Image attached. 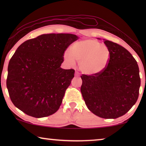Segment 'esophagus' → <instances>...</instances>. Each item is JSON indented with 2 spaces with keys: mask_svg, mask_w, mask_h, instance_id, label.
Wrapping results in <instances>:
<instances>
[{
  "mask_svg": "<svg viewBox=\"0 0 146 146\" xmlns=\"http://www.w3.org/2000/svg\"><path fill=\"white\" fill-rule=\"evenodd\" d=\"M79 73H78V72H76L75 73V76H76V77H79Z\"/></svg>",
  "mask_w": 146,
  "mask_h": 146,
  "instance_id": "obj_1",
  "label": "esophagus"
}]
</instances>
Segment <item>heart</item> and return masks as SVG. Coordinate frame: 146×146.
Returning a JSON list of instances; mask_svg holds the SVG:
<instances>
[{"instance_id":"b5f03b06","label":"heart","mask_w":146,"mask_h":146,"mask_svg":"<svg viewBox=\"0 0 146 146\" xmlns=\"http://www.w3.org/2000/svg\"><path fill=\"white\" fill-rule=\"evenodd\" d=\"M64 58L70 65L75 60L79 62V69L87 75H95L106 68L110 58V52L107 47L95 40H83L76 42L66 50Z\"/></svg>"}]
</instances>
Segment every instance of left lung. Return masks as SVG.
I'll use <instances>...</instances> for the list:
<instances>
[{
    "label": "left lung",
    "mask_w": 146,
    "mask_h": 146,
    "mask_svg": "<svg viewBox=\"0 0 146 146\" xmlns=\"http://www.w3.org/2000/svg\"><path fill=\"white\" fill-rule=\"evenodd\" d=\"M110 52L106 68L95 75H82L80 91L88 108L98 117L117 118L137 101L140 78L135 58L117 43L105 40Z\"/></svg>",
    "instance_id": "left-lung-1"
}]
</instances>
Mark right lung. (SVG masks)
<instances>
[{"label":"right lung","mask_w":146,"mask_h":146,"mask_svg":"<svg viewBox=\"0 0 146 146\" xmlns=\"http://www.w3.org/2000/svg\"><path fill=\"white\" fill-rule=\"evenodd\" d=\"M78 39L73 34H44L20 46L8 64L6 80L15 106L35 118L56 112L75 70L60 68L64 53Z\"/></svg>","instance_id":"add662e5"}]
</instances>
